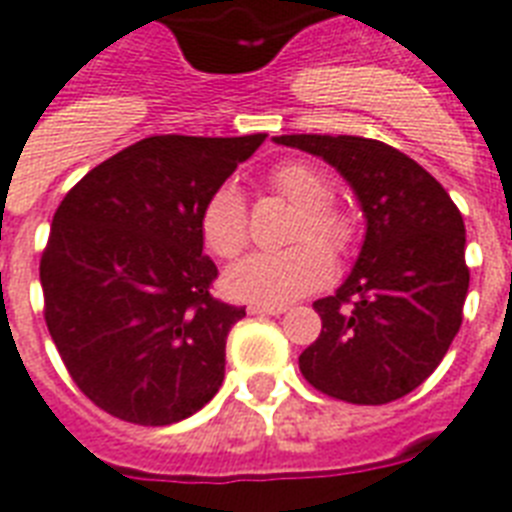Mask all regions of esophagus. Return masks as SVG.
Listing matches in <instances>:
<instances>
[{"instance_id": "1", "label": "esophagus", "mask_w": 512, "mask_h": 512, "mask_svg": "<svg viewBox=\"0 0 512 512\" xmlns=\"http://www.w3.org/2000/svg\"><path fill=\"white\" fill-rule=\"evenodd\" d=\"M284 311H287V306H282V303H252L249 306V314H263V317H279Z\"/></svg>"}]
</instances>
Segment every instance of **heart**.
Wrapping results in <instances>:
<instances>
[{
  "label": "heart",
  "mask_w": 512,
  "mask_h": 512,
  "mask_svg": "<svg viewBox=\"0 0 512 512\" xmlns=\"http://www.w3.org/2000/svg\"><path fill=\"white\" fill-rule=\"evenodd\" d=\"M273 190L300 209L292 239L300 241L282 252H255L225 271V290L239 300L287 303L330 282V249H346L351 241L349 220L330 206L333 179L311 163H284L271 174ZM314 235L313 240L310 236ZM201 236L217 257H236L247 247V209L233 185L217 187L201 212Z\"/></svg>",
  "instance_id": "b5f03b06"
}]
</instances>
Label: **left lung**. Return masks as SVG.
Segmentation results:
<instances>
[{
  "mask_svg": "<svg viewBox=\"0 0 512 512\" xmlns=\"http://www.w3.org/2000/svg\"><path fill=\"white\" fill-rule=\"evenodd\" d=\"M273 142L330 163L365 217L346 282L314 303L322 333L300 354V373L346 403L400 400L438 368L462 325L470 287L462 214L438 179L384 142L327 134Z\"/></svg>",
  "mask_w": 512,
  "mask_h": 512,
  "instance_id": "left-lung-1",
  "label": "left lung"
}]
</instances>
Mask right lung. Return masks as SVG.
Masks as SVG:
<instances>
[{
  "mask_svg": "<svg viewBox=\"0 0 512 512\" xmlns=\"http://www.w3.org/2000/svg\"><path fill=\"white\" fill-rule=\"evenodd\" d=\"M265 134L150 136L66 193L39 263L45 322L74 384L117 419L166 427L225 378V341L247 311L209 295V195Z\"/></svg>",
  "mask_w": 512,
  "mask_h": 512,
  "instance_id": "add662e5",
  "label": "right lung"
}]
</instances>
